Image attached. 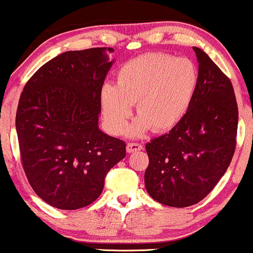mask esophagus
Here are the masks:
<instances>
[{
  "label": "esophagus",
  "instance_id": "obj_1",
  "mask_svg": "<svg viewBox=\"0 0 253 253\" xmlns=\"http://www.w3.org/2000/svg\"><path fill=\"white\" fill-rule=\"evenodd\" d=\"M142 149H143V147H142L140 143H134V142H131V143L126 144V152L127 153H134V152H137V150H142Z\"/></svg>",
  "mask_w": 253,
  "mask_h": 253
}]
</instances>
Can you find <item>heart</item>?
I'll use <instances>...</instances> for the list:
<instances>
[{
    "label": "heart",
    "instance_id": "heart-1",
    "mask_svg": "<svg viewBox=\"0 0 253 253\" xmlns=\"http://www.w3.org/2000/svg\"><path fill=\"white\" fill-rule=\"evenodd\" d=\"M198 88V70L191 59L163 52L138 56L122 65L116 86L105 84L100 105L105 122L113 134H122L136 104L140 116L130 126V135L152 129L166 132L180 123Z\"/></svg>",
    "mask_w": 253,
    "mask_h": 253
}]
</instances>
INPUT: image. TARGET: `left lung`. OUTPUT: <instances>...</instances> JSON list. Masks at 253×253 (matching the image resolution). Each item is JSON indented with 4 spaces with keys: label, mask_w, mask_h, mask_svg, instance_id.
I'll return each mask as SVG.
<instances>
[{
    "label": "left lung",
    "mask_w": 253,
    "mask_h": 253,
    "mask_svg": "<svg viewBox=\"0 0 253 253\" xmlns=\"http://www.w3.org/2000/svg\"><path fill=\"white\" fill-rule=\"evenodd\" d=\"M198 88L185 117L169 132L146 144L144 184L150 197L175 208L194 206L218 183L237 144L238 105L232 82L203 50Z\"/></svg>",
    "instance_id": "obj_1"
}]
</instances>
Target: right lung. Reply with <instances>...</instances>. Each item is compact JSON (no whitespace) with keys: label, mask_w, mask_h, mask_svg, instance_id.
<instances>
[{"label":"right lung","mask_w":253,"mask_h":253,"mask_svg":"<svg viewBox=\"0 0 253 253\" xmlns=\"http://www.w3.org/2000/svg\"><path fill=\"white\" fill-rule=\"evenodd\" d=\"M111 52L61 53L33 74L20 96L15 126L22 167L36 194L55 208L94 202L107 172L126 158V142L98 126Z\"/></svg>","instance_id":"1"}]
</instances>
